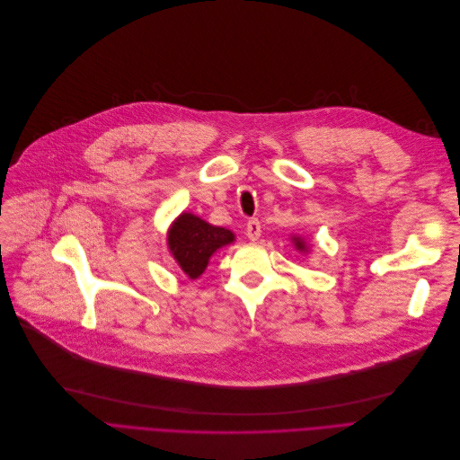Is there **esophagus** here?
<instances>
[{
	"label": "esophagus",
	"instance_id": "34e87169",
	"mask_svg": "<svg viewBox=\"0 0 460 460\" xmlns=\"http://www.w3.org/2000/svg\"><path fill=\"white\" fill-rule=\"evenodd\" d=\"M245 234H247V237L251 239V242H256V239L261 234V225H260L258 218H251V221L245 226Z\"/></svg>",
	"mask_w": 460,
	"mask_h": 460
}]
</instances>
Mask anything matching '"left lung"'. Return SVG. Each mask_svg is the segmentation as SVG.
<instances>
[{
  "label": "left lung",
  "mask_w": 460,
  "mask_h": 460,
  "mask_svg": "<svg viewBox=\"0 0 460 460\" xmlns=\"http://www.w3.org/2000/svg\"><path fill=\"white\" fill-rule=\"evenodd\" d=\"M292 239H294V245H296V249H297L299 252H307V251H309L307 243H305V239H301V237H292Z\"/></svg>",
  "instance_id": "1"
}]
</instances>
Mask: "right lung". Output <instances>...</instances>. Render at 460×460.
Instances as JSON below:
<instances>
[{"instance_id": "right-lung-1", "label": "right lung", "mask_w": 460, "mask_h": 460, "mask_svg": "<svg viewBox=\"0 0 460 460\" xmlns=\"http://www.w3.org/2000/svg\"><path fill=\"white\" fill-rule=\"evenodd\" d=\"M234 232L213 226L192 213H181L168 230V249L189 279H199L213 252L234 243Z\"/></svg>"}]
</instances>
